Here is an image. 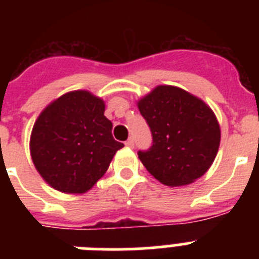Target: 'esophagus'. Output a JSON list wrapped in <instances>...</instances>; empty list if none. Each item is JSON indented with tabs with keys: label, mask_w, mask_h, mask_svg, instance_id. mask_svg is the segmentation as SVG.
Listing matches in <instances>:
<instances>
[{
	"label": "esophagus",
	"mask_w": 259,
	"mask_h": 259,
	"mask_svg": "<svg viewBox=\"0 0 259 259\" xmlns=\"http://www.w3.org/2000/svg\"><path fill=\"white\" fill-rule=\"evenodd\" d=\"M125 146H128V148H134L135 141H134V139H132V137H130V139L125 141Z\"/></svg>",
	"instance_id": "1"
}]
</instances>
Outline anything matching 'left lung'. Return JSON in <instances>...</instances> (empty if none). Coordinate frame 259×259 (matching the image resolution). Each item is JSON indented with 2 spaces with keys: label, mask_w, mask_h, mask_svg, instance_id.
I'll list each match as a JSON object with an SVG mask.
<instances>
[{
  "label": "left lung",
  "mask_w": 259,
  "mask_h": 259,
  "mask_svg": "<svg viewBox=\"0 0 259 259\" xmlns=\"http://www.w3.org/2000/svg\"><path fill=\"white\" fill-rule=\"evenodd\" d=\"M149 124L153 145L139 152L158 182L180 187L210 168L221 144V127L207 104L179 87L158 85L137 101Z\"/></svg>",
  "instance_id": "1"
}]
</instances>
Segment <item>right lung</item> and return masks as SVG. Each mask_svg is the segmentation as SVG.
<instances>
[{
    "label": "right lung",
    "mask_w": 259,
    "mask_h": 259,
    "mask_svg": "<svg viewBox=\"0 0 259 259\" xmlns=\"http://www.w3.org/2000/svg\"><path fill=\"white\" fill-rule=\"evenodd\" d=\"M105 102L89 91L56 98L36 119L29 139L32 162L56 191L88 192L101 179L123 144L114 140Z\"/></svg>",
    "instance_id": "add662e5"
}]
</instances>
